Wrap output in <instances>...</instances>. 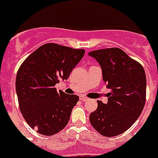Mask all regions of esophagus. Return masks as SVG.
Returning <instances> with one entry per match:
<instances>
[{
	"label": "esophagus",
	"mask_w": 158,
	"mask_h": 158,
	"mask_svg": "<svg viewBox=\"0 0 158 158\" xmlns=\"http://www.w3.org/2000/svg\"><path fill=\"white\" fill-rule=\"evenodd\" d=\"M80 100H81V101H85V100H88V98L87 97H85V96H80Z\"/></svg>",
	"instance_id": "esophagus-1"
}]
</instances>
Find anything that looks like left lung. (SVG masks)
Returning <instances> with one entry per match:
<instances>
[{
	"label": "left lung",
	"mask_w": 158,
	"mask_h": 158,
	"mask_svg": "<svg viewBox=\"0 0 158 158\" xmlns=\"http://www.w3.org/2000/svg\"><path fill=\"white\" fill-rule=\"evenodd\" d=\"M101 66L103 80L111 89L107 104L98 100L89 121L98 133L114 137L131 127L141 115L146 97L145 70L139 62L117 47L89 53Z\"/></svg>",
	"instance_id": "left-lung-1"
}]
</instances>
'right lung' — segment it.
<instances>
[{"label":"right lung","instance_id":"1","mask_svg":"<svg viewBox=\"0 0 158 158\" xmlns=\"http://www.w3.org/2000/svg\"><path fill=\"white\" fill-rule=\"evenodd\" d=\"M85 52L84 49L46 43L19 66L16 79L19 110L27 123L38 133L54 135L69 122L79 96L58 93L54 86L69 77Z\"/></svg>","mask_w":158,"mask_h":158}]
</instances>
